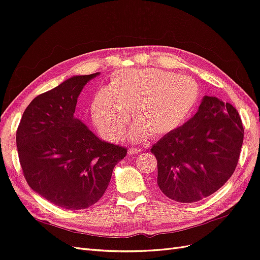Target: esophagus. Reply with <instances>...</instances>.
Segmentation results:
<instances>
[{
    "label": "esophagus",
    "mask_w": 260,
    "mask_h": 260,
    "mask_svg": "<svg viewBox=\"0 0 260 260\" xmlns=\"http://www.w3.org/2000/svg\"><path fill=\"white\" fill-rule=\"evenodd\" d=\"M140 152H141L140 148H135V147L129 148V151H128L129 155H136V154H138V153H140Z\"/></svg>",
    "instance_id": "34e87169"
}]
</instances>
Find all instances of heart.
I'll return each mask as SVG.
<instances>
[{
    "mask_svg": "<svg viewBox=\"0 0 260 260\" xmlns=\"http://www.w3.org/2000/svg\"><path fill=\"white\" fill-rule=\"evenodd\" d=\"M200 100L192 78L158 68L118 70L106 88L93 94L90 114L93 123L109 142L119 140L130 120L132 141L148 135L159 138L175 131L191 116Z\"/></svg>",
    "mask_w": 260,
    "mask_h": 260,
    "instance_id": "1",
    "label": "heart"
}]
</instances>
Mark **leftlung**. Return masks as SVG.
<instances>
[{"mask_svg":"<svg viewBox=\"0 0 260 260\" xmlns=\"http://www.w3.org/2000/svg\"><path fill=\"white\" fill-rule=\"evenodd\" d=\"M243 138L237 109L205 95L193 118L151 148L160 191L180 203L199 202L215 193L233 175Z\"/></svg>","mask_w":260,"mask_h":260,"instance_id":"obj_1","label":"left lung"}]
</instances>
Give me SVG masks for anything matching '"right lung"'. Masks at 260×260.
<instances>
[{
	"instance_id": "obj_1",
	"label": "right lung",
	"mask_w": 260,
	"mask_h": 260,
	"mask_svg": "<svg viewBox=\"0 0 260 260\" xmlns=\"http://www.w3.org/2000/svg\"><path fill=\"white\" fill-rule=\"evenodd\" d=\"M100 73L74 76L42 93L23 112L16 133L19 161L29 186L56 206L95 204L127 149L105 142L74 116L83 86Z\"/></svg>"
}]
</instances>
